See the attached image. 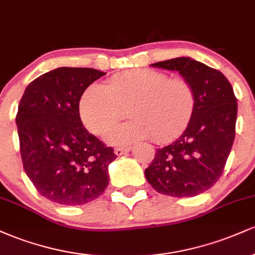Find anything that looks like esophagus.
Masks as SVG:
<instances>
[{
    "mask_svg": "<svg viewBox=\"0 0 255 255\" xmlns=\"http://www.w3.org/2000/svg\"><path fill=\"white\" fill-rule=\"evenodd\" d=\"M129 151H130V146H122V147L115 148V154L116 156H122V154H126Z\"/></svg>",
    "mask_w": 255,
    "mask_h": 255,
    "instance_id": "1",
    "label": "esophagus"
}]
</instances>
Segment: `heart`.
Segmentation results:
<instances>
[{
    "label": "heart",
    "instance_id": "1",
    "mask_svg": "<svg viewBox=\"0 0 255 255\" xmlns=\"http://www.w3.org/2000/svg\"><path fill=\"white\" fill-rule=\"evenodd\" d=\"M195 101L194 89L187 79L140 68L113 75L104 86L87 87L79 102V114L87 129L102 135L127 110L133 120L109 130L105 139L109 144L127 145L150 136L165 142L186 129Z\"/></svg>",
    "mask_w": 255,
    "mask_h": 255
}]
</instances>
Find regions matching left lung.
<instances>
[{
    "mask_svg": "<svg viewBox=\"0 0 255 255\" xmlns=\"http://www.w3.org/2000/svg\"><path fill=\"white\" fill-rule=\"evenodd\" d=\"M151 66L177 71L192 84L197 101L182 135L157 148L145 169L146 180L162 194L195 197L223 174L235 139L238 99L223 73L193 58H171Z\"/></svg>",
    "mask_w": 255,
    "mask_h": 255,
    "instance_id": "1",
    "label": "left lung"
}]
</instances>
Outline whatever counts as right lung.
Returning <instances> with one entry per match:
<instances>
[{"instance_id":"1","label":"right lung","mask_w":255,"mask_h":255,"mask_svg":"<svg viewBox=\"0 0 255 255\" xmlns=\"http://www.w3.org/2000/svg\"><path fill=\"white\" fill-rule=\"evenodd\" d=\"M105 73L61 67L26 87L16 114L24 170L36 189L61 205H84L109 183L113 147L90 134L81 122L84 91Z\"/></svg>"}]
</instances>
